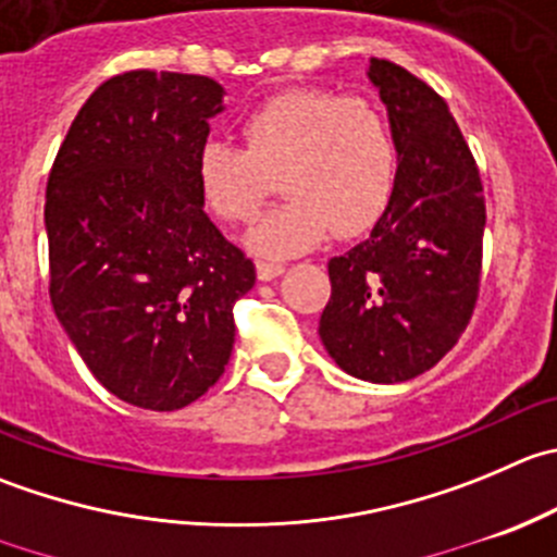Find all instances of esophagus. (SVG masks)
<instances>
[{
	"label": "esophagus",
	"mask_w": 557,
	"mask_h": 557,
	"mask_svg": "<svg viewBox=\"0 0 557 557\" xmlns=\"http://www.w3.org/2000/svg\"><path fill=\"white\" fill-rule=\"evenodd\" d=\"M256 272H258V280H274L285 272V263L256 261Z\"/></svg>",
	"instance_id": "esophagus-1"
}]
</instances>
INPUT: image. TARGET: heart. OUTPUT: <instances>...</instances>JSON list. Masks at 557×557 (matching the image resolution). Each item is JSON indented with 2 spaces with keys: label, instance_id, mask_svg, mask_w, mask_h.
I'll return each mask as SVG.
<instances>
[{
  "label": "heart",
  "instance_id": "b5f03b06",
  "mask_svg": "<svg viewBox=\"0 0 557 557\" xmlns=\"http://www.w3.org/2000/svg\"><path fill=\"white\" fill-rule=\"evenodd\" d=\"M242 149L207 141L198 187L223 223H250L277 176L285 198L250 231L261 256H296L334 231H370L397 182V149L383 113L364 97L332 89H285L239 119Z\"/></svg>",
  "mask_w": 557,
  "mask_h": 557
}]
</instances>
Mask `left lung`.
I'll return each instance as SVG.
<instances>
[{
	"instance_id": "left-lung-1",
	"label": "left lung",
	"mask_w": 557,
	"mask_h": 557,
	"mask_svg": "<svg viewBox=\"0 0 557 557\" xmlns=\"http://www.w3.org/2000/svg\"><path fill=\"white\" fill-rule=\"evenodd\" d=\"M399 165L372 234L329 261L321 339L348 375L399 383L457 345L482 290L487 207L479 165L444 97L399 64L370 59Z\"/></svg>"
}]
</instances>
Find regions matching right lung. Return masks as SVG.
I'll return each mask as SVG.
<instances>
[{"mask_svg":"<svg viewBox=\"0 0 557 557\" xmlns=\"http://www.w3.org/2000/svg\"><path fill=\"white\" fill-rule=\"evenodd\" d=\"M223 86L129 70L91 91L48 174V296L91 375L119 399L180 410L234 350L250 258L203 212L198 152Z\"/></svg>","mask_w":557,"mask_h":557,"instance_id":"right-lung-1","label":"right lung"}]
</instances>
